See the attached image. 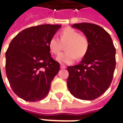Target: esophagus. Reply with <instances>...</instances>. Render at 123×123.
<instances>
[{"label": "esophagus", "mask_w": 123, "mask_h": 123, "mask_svg": "<svg viewBox=\"0 0 123 123\" xmlns=\"http://www.w3.org/2000/svg\"><path fill=\"white\" fill-rule=\"evenodd\" d=\"M66 67H66V66H65V65H61V68H66Z\"/></svg>", "instance_id": "1"}]
</instances>
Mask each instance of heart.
<instances>
[{"mask_svg":"<svg viewBox=\"0 0 123 123\" xmlns=\"http://www.w3.org/2000/svg\"><path fill=\"white\" fill-rule=\"evenodd\" d=\"M66 45L67 52L61 53L56 57V61L62 64H70L75 61L77 56L82 58L88 50L89 42L87 37L80 35L75 30L67 27L62 31L61 40L56 36L50 37L48 42V47L53 55H57L62 48V43Z\"/></svg>","mask_w":123,"mask_h":123,"instance_id":"1","label":"heart"}]
</instances>
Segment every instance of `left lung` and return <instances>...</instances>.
I'll use <instances>...</instances> for the list:
<instances>
[{
  "instance_id": "8db88e82",
  "label": "left lung",
  "mask_w": 123,
  "mask_h": 123,
  "mask_svg": "<svg viewBox=\"0 0 123 123\" xmlns=\"http://www.w3.org/2000/svg\"><path fill=\"white\" fill-rule=\"evenodd\" d=\"M72 27L84 33L89 46L79 65L67 67V87L77 98L93 100L111 86L116 66V50L111 36L102 27L89 23H75Z\"/></svg>"
}]
</instances>
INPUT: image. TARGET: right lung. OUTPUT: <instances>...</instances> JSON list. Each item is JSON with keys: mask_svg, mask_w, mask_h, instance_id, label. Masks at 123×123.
Here are the masks:
<instances>
[{"mask_svg": "<svg viewBox=\"0 0 123 123\" xmlns=\"http://www.w3.org/2000/svg\"><path fill=\"white\" fill-rule=\"evenodd\" d=\"M61 27L45 24L21 31L6 52V74L14 93L21 99L36 102L44 99L60 70L51 56L48 42Z\"/></svg>", "mask_w": 123, "mask_h": 123, "instance_id": "1", "label": "right lung"}]
</instances>
